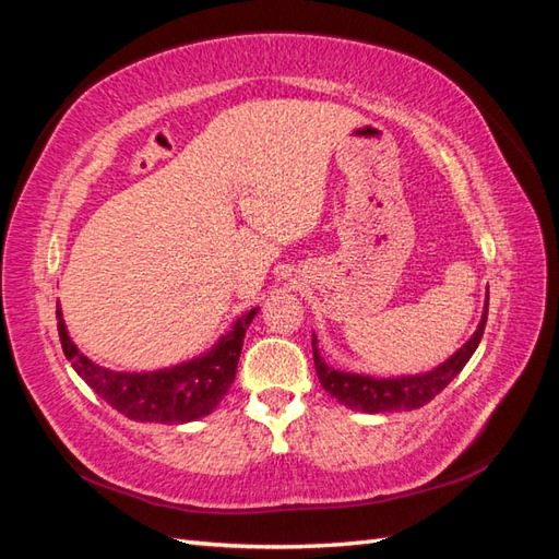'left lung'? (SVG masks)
Listing matches in <instances>:
<instances>
[{
  "instance_id": "8db88e82",
  "label": "left lung",
  "mask_w": 559,
  "mask_h": 559,
  "mask_svg": "<svg viewBox=\"0 0 559 559\" xmlns=\"http://www.w3.org/2000/svg\"><path fill=\"white\" fill-rule=\"evenodd\" d=\"M485 322H488V300H485V310L480 317V324L463 346L451 355L449 360L437 365L435 370L423 374H401V377H370V374H355V372H341L336 367H329L322 355H319V343L312 334V353H314V367L317 377L322 382L326 394L334 396L343 406L362 413H396V411H413L430 403L439 391H442L451 379H454L471 355L476 353L478 343L483 338Z\"/></svg>"
}]
</instances>
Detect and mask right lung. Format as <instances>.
<instances>
[{
    "label": "right lung",
    "mask_w": 559,
    "mask_h": 559,
    "mask_svg": "<svg viewBox=\"0 0 559 559\" xmlns=\"http://www.w3.org/2000/svg\"><path fill=\"white\" fill-rule=\"evenodd\" d=\"M257 312L259 307L237 317L228 334H223L213 343L211 350L187 362L153 372H115L110 367H100L86 358L76 348V343L69 338L59 302L57 329L71 367L115 411H120L129 420L136 423L182 425L213 413L223 396L228 394L230 384L235 382L247 326L252 324Z\"/></svg>",
    "instance_id": "obj_1"
}]
</instances>
